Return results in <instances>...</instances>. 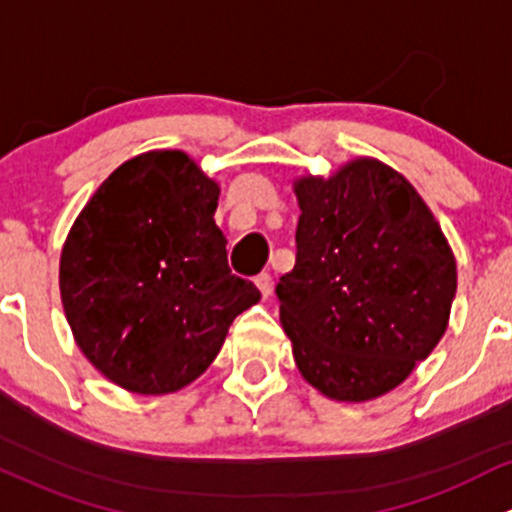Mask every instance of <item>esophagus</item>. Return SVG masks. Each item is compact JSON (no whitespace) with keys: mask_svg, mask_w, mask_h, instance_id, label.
Instances as JSON below:
<instances>
[{"mask_svg":"<svg viewBox=\"0 0 512 512\" xmlns=\"http://www.w3.org/2000/svg\"><path fill=\"white\" fill-rule=\"evenodd\" d=\"M256 288L261 291L263 298H268V295H271V276H268V273L256 276Z\"/></svg>","mask_w":512,"mask_h":512,"instance_id":"esophagus-1","label":"esophagus"}]
</instances>
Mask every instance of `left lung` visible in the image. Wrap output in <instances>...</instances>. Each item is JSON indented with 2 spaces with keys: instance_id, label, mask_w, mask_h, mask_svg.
Here are the masks:
<instances>
[{
  "instance_id": "1",
  "label": "left lung",
  "mask_w": 512,
  "mask_h": 512,
  "mask_svg": "<svg viewBox=\"0 0 512 512\" xmlns=\"http://www.w3.org/2000/svg\"><path fill=\"white\" fill-rule=\"evenodd\" d=\"M293 192L298 254L276 293L295 365L328 399L370 402L444 337L456 258L414 184L374 157L295 177Z\"/></svg>"
}]
</instances>
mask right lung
Returning <instances> with one entry per match:
<instances>
[{"instance_id":"right-lung-1","label":"right lung","mask_w":512,"mask_h":512,"mask_svg":"<svg viewBox=\"0 0 512 512\" xmlns=\"http://www.w3.org/2000/svg\"><path fill=\"white\" fill-rule=\"evenodd\" d=\"M217 204L219 184L187 152L150 150L123 162L73 221L59 263L63 313L86 360L118 387H187L261 300L231 276Z\"/></svg>"}]
</instances>
